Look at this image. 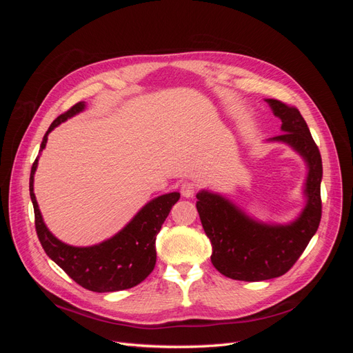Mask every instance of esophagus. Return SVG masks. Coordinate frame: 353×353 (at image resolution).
I'll use <instances>...</instances> for the list:
<instances>
[{"mask_svg":"<svg viewBox=\"0 0 353 353\" xmlns=\"http://www.w3.org/2000/svg\"><path fill=\"white\" fill-rule=\"evenodd\" d=\"M196 185L193 183H183V185H181V194H183V197L185 199H190L193 197L196 194Z\"/></svg>","mask_w":353,"mask_h":353,"instance_id":"34e87169","label":"esophagus"}]
</instances>
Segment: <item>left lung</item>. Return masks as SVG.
<instances>
[{"label":"left lung","mask_w":353,"mask_h":353,"mask_svg":"<svg viewBox=\"0 0 353 353\" xmlns=\"http://www.w3.org/2000/svg\"><path fill=\"white\" fill-rule=\"evenodd\" d=\"M265 101L281 121L283 131L268 143L288 145L306 163L302 212L287 223L263 222L219 193L200 190L196 194L201 225L212 243L213 266L228 279L240 281L284 275L301 258L321 221L323 162L309 128L296 108L274 99Z\"/></svg>","instance_id":"1"}]
</instances>
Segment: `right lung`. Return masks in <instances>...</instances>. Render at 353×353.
<instances>
[{
  "label": "right lung",
  "mask_w": 353,
  "mask_h": 353,
  "mask_svg": "<svg viewBox=\"0 0 353 353\" xmlns=\"http://www.w3.org/2000/svg\"><path fill=\"white\" fill-rule=\"evenodd\" d=\"M85 109H87V103L81 101L66 113L60 114L50 125L48 131L42 138L39 153L46 148L48 134L54 128ZM38 159L39 156L35 159L30 169L29 193L35 212L38 239L48 258L54 261L73 281L91 292H119L144 281L148 274L154 270L156 236L162 228V223L168 218L170 209L179 200L178 191L162 194L145 203L137 212V215L113 237L99 244L87 245V248L70 245L59 240L47 228L44 219H42L34 193V176L38 168Z\"/></svg>",
  "instance_id": "add662e5"
}]
</instances>
